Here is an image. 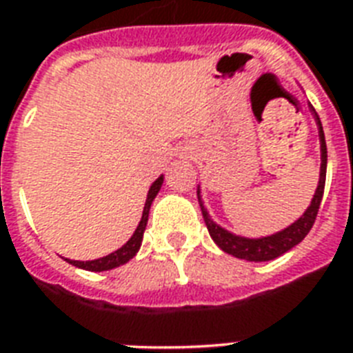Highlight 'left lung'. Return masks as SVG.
<instances>
[{
    "mask_svg": "<svg viewBox=\"0 0 353 353\" xmlns=\"http://www.w3.org/2000/svg\"><path fill=\"white\" fill-rule=\"evenodd\" d=\"M310 112L313 113L315 122L319 128V141H321V176H319V185L313 196L312 203L306 209V212L293 221L290 227H285L282 231L274 232L271 236H262V238H245V236L234 234V232L227 231L221 225H218L212 218L209 216L207 209H205L203 201H201V190L198 188V199L199 207H201V214H203L205 225L209 229L210 238L214 240V243L220 247L221 251H225L227 254H232L241 260H249V262H269L274 258L282 256L284 252L301 243L306 234L312 231L315 218H317L319 207L323 201L324 194V183H326V165H328V152H326V141H324V132L321 119L315 113L313 106H310Z\"/></svg>",
    "mask_w": 353,
    "mask_h": 353,
    "instance_id": "1",
    "label": "left lung"
}]
</instances>
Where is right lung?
<instances>
[{
	"mask_svg": "<svg viewBox=\"0 0 353 353\" xmlns=\"http://www.w3.org/2000/svg\"><path fill=\"white\" fill-rule=\"evenodd\" d=\"M163 179L165 177L159 176L152 183V187L148 190V196H146V203H144V209H143V216H141V221H139L137 229L135 232L132 234V238L121 247L117 251L110 252L108 256H102V258H97V260H88V262H80V260H69L65 258L69 263H73L74 268H80V269H85V271H110V269H115L122 263L130 262L137 251L141 249V243H143V234H144V229H146V223H148V214H150V207H152V201L155 199L157 192L161 190V185H163Z\"/></svg>",
	"mask_w": 353,
	"mask_h": 353,
	"instance_id": "1",
	"label": "right lung"
}]
</instances>
